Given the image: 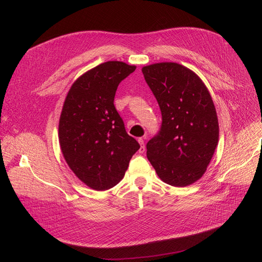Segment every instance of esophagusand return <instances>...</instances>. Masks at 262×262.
I'll return each mask as SVG.
<instances>
[{"label": "esophagus", "instance_id": "1", "mask_svg": "<svg viewBox=\"0 0 262 262\" xmlns=\"http://www.w3.org/2000/svg\"><path fill=\"white\" fill-rule=\"evenodd\" d=\"M138 141H139V143H140V149H139V152H140V153H144V152H145V144H144V140L142 139V138H140Z\"/></svg>", "mask_w": 262, "mask_h": 262}]
</instances>
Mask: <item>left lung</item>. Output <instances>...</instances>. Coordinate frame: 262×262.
<instances>
[{
    "label": "left lung",
    "mask_w": 262,
    "mask_h": 262,
    "mask_svg": "<svg viewBox=\"0 0 262 262\" xmlns=\"http://www.w3.org/2000/svg\"><path fill=\"white\" fill-rule=\"evenodd\" d=\"M162 113V126L146 155L165 184L186 187L207 170L219 143V120L210 92L193 71L175 62L142 68Z\"/></svg>",
    "instance_id": "1"
}]
</instances>
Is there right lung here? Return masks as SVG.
<instances>
[{
  "label": "right lung",
  "instance_id": "right-lung-1",
  "mask_svg": "<svg viewBox=\"0 0 262 262\" xmlns=\"http://www.w3.org/2000/svg\"><path fill=\"white\" fill-rule=\"evenodd\" d=\"M121 61L93 68L72 84L59 120L62 154L75 176L102 191L120 181L140 148L114 105L118 85L136 70Z\"/></svg>",
  "mask_w": 262,
  "mask_h": 262
}]
</instances>
